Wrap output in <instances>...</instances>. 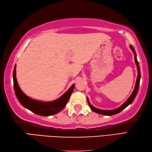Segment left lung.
<instances>
[{
  "label": "left lung",
  "instance_id": "obj_1",
  "mask_svg": "<svg viewBox=\"0 0 152 152\" xmlns=\"http://www.w3.org/2000/svg\"><path fill=\"white\" fill-rule=\"evenodd\" d=\"M129 46H130V48L131 49V50L133 51V52L134 55V61H135V63H136V65H137V70H138V76H137V78L136 84H135V87H134V89L133 90V93H132V94L130 95V96L129 97V99L127 100V101H126L121 106H119V108H115L114 110H101V109H99V108H96L94 107V106H93L91 104V103L89 102V99H88V102L89 107L93 112L97 113V114L104 115H115V114H118V113L121 112L123 110H124L126 107H127V106L129 104H131V103L133 102V101H134L135 96H136L137 93H138V88H139V86H140V70L139 63H138L137 59V54H136V52H135V50L134 49V48L133 47V46H131V45H130Z\"/></svg>",
  "mask_w": 152,
  "mask_h": 152
}]
</instances>
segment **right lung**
Masks as SVG:
<instances>
[{"label":"right lung","mask_w":152,"mask_h":152,"mask_svg":"<svg viewBox=\"0 0 152 152\" xmlns=\"http://www.w3.org/2000/svg\"><path fill=\"white\" fill-rule=\"evenodd\" d=\"M16 64L15 65L13 73V80H14V88L18 101L25 108L29 110L34 114L42 116H50L61 112L65 107L70 96L74 88V84L67 90L64 94L59 99L50 102H43L37 101L28 97L19 88L16 78Z\"/></svg>","instance_id":"obj_1"}]
</instances>
